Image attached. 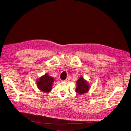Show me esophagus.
Masks as SVG:
<instances>
[{"mask_svg":"<svg viewBox=\"0 0 131 131\" xmlns=\"http://www.w3.org/2000/svg\"><path fill=\"white\" fill-rule=\"evenodd\" d=\"M70 79H71V77L70 76H69V77H67V78H66V79L65 80V82H69L70 81Z\"/></svg>","mask_w":131,"mask_h":131,"instance_id":"34e87169","label":"esophagus"}]
</instances>
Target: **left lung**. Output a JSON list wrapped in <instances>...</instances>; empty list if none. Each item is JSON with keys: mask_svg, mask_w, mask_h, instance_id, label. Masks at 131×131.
Segmentation results:
<instances>
[{"mask_svg": "<svg viewBox=\"0 0 131 131\" xmlns=\"http://www.w3.org/2000/svg\"><path fill=\"white\" fill-rule=\"evenodd\" d=\"M77 86L75 92L79 95H83L86 93L90 90V85L83 76L80 77L76 82Z\"/></svg>", "mask_w": 131, "mask_h": 131, "instance_id": "1", "label": "left lung"}]
</instances>
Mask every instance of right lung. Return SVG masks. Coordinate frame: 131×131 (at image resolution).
<instances>
[{
	"label": "right lung",
	"instance_id": "add662e5",
	"mask_svg": "<svg viewBox=\"0 0 131 131\" xmlns=\"http://www.w3.org/2000/svg\"><path fill=\"white\" fill-rule=\"evenodd\" d=\"M36 80V85L40 90L45 93L52 90L54 78L50 76L48 73H45Z\"/></svg>",
	"mask_w": 131,
	"mask_h": 131
}]
</instances>
